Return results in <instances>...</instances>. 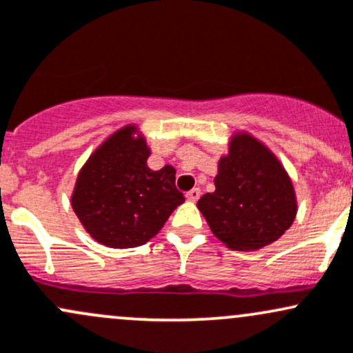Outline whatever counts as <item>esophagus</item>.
<instances>
[{
	"label": "esophagus",
	"mask_w": 353,
	"mask_h": 353,
	"mask_svg": "<svg viewBox=\"0 0 353 353\" xmlns=\"http://www.w3.org/2000/svg\"><path fill=\"white\" fill-rule=\"evenodd\" d=\"M199 196H201V189H199V188H192L191 191L186 192L188 201H198Z\"/></svg>",
	"instance_id": "34e87169"
}]
</instances>
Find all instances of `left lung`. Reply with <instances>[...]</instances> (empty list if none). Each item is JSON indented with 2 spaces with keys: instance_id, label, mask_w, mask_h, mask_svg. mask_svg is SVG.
I'll return each mask as SVG.
<instances>
[{
  "instance_id": "obj_1",
  "label": "left lung",
  "mask_w": 353,
  "mask_h": 353,
  "mask_svg": "<svg viewBox=\"0 0 353 353\" xmlns=\"http://www.w3.org/2000/svg\"><path fill=\"white\" fill-rule=\"evenodd\" d=\"M214 192L198 201L211 232L232 250L276 242L298 211L294 188L276 155L248 133L232 137L218 162Z\"/></svg>"
}]
</instances>
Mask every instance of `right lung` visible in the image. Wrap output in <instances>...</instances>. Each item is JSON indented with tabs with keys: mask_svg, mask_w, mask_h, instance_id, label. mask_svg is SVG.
Returning <instances> with one entry per match:
<instances>
[{
	"mask_svg": "<svg viewBox=\"0 0 353 353\" xmlns=\"http://www.w3.org/2000/svg\"><path fill=\"white\" fill-rule=\"evenodd\" d=\"M135 125L114 132L77 176L72 210L96 242L133 248L157 235L184 196L176 188V169L147 165L150 148Z\"/></svg>",
	"mask_w": 353,
	"mask_h": 353,
	"instance_id": "add662e5",
	"label": "right lung"
}]
</instances>
